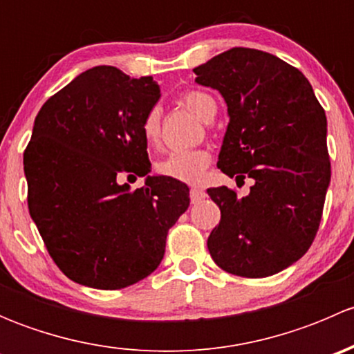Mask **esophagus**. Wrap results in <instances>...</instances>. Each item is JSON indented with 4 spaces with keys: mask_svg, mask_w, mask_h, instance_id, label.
I'll return each mask as SVG.
<instances>
[{
    "mask_svg": "<svg viewBox=\"0 0 354 354\" xmlns=\"http://www.w3.org/2000/svg\"><path fill=\"white\" fill-rule=\"evenodd\" d=\"M203 198H205V192H203L202 188H197V187L190 188V200H192V203H197V202H200V200H203Z\"/></svg>",
    "mask_w": 354,
    "mask_h": 354,
    "instance_id": "esophagus-1",
    "label": "esophagus"
}]
</instances>
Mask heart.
I'll use <instances>...</instances> for the list:
<instances>
[{"instance_id": "b5f03b06", "label": "heart", "mask_w": 354, "mask_h": 354, "mask_svg": "<svg viewBox=\"0 0 354 354\" xmlns=\"http://www.w3.org/2000/svg\"><path fill=\"white\" fill-rule=\"evenodd\" d=\"M180 102L198 120L210 121L217 111V104L212 95L202 91H187L180 95ZM142 135L149 145H156L160 138V109L154 106L145 113L142 120ZM210 164V154L205 149L194 151L171 152L156 164V173L169 180L183 181V183H200Z\"/></svg>"}]
</instances>
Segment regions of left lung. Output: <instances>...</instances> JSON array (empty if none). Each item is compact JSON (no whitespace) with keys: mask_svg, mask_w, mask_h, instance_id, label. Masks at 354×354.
I'll list each match as a JSON object with an SVG mask.
<instances>
[{"mask_svg":"<svg viewBox=\"0 0 354 354\" xmlns=\"http://www.w3.org/2000/svg\"><path fill=\"white\" fill-rule=\"evenodd\" d=\"M194 71L230 113L217 167L255 181L241 198L227 187L207 190L221 209L207 248L226 272L272 276L301 259L319 231L330 181L326 111L305 75L270 53L233 48Z\"/></svg>","mask_w":354,"mask_h":354,"instance_id":"8db88e82","label":"left lung"}]
</instances>
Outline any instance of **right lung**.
I'll return each instance as SVG.
<instances>
[{
	"mask_svg": "<svg viewBox=\"0 0 354 354\" xmlns=\"http://www.w3.org/2000/svg\"><path fill=\"white\" fill-rule=\"evenodd\" d=\"M152 77L94 66L48 99L24 152L27 203L49 255L66 277L121 289L157 269L166 236L188 209V187L147 176L131 192L123 174L151 171L142 120L159 101Z\"/></svg>",
	"mask_w": 354,
	"mask_h": 354,
	"instance_id": "add662e5",
	"label": "right lung"
}]
</instances>
